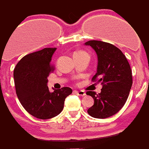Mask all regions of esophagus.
I'll return each mask as SVG.
<instances>
[{
  "instance_id": "obj_1",
  "label": "esophagus",
  "mask_w": 149,
  "mask_h": 149,
  "mask_svg": "<svg viewBox=\"0 0 149 149\" xmlns=\"http://www.w3.org/2000/svg\"><path fill=\"white\" fill-rule=\"evenodd\" d=\"M75 93H77V95L79 96H82V97H84V96L86 95V93L84 92V91H75Z\"/></svg>"
}]
</instances>
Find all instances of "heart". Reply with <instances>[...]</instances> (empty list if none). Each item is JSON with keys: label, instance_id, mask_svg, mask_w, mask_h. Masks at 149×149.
Instances as JSON below:
<instances>
[{"label": "heart", "instance_id": "obj_1", "mask_svg": "<svg viewBox=\"0 0 149 149\" xmlns=\"http://www.w3.org/2000/svg\"><path fill=\"white\" fill-rule=\"evenodd\" d=\"M78 52H83V51H78V52H76L75 53H78Z\"/></svg>", "mask_w": 149, "mask_h": 149}]
</instances>
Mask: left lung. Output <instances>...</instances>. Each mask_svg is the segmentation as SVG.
I'll use <instances>...</instances> for the list:
<instances>
[{
  "instance_id": "left-lung-1",
  "label": "left lung",
  "mask_w": 149,
  "mask_h": 149,
  "mask_svg": "<svg viewBox=\"0 0 149 149\" xmlns=\"http://www.w3.org/2000/svg\"><path fill=\"white\" fill-rule=\"evenodd\" d=\"M97 55V70L92 81L103 85L101 92L87 91L94 100L88 113L95 118H107L117 113L127 101L132 86V72L129 63L118 48L110 43L91 40L85 43Z\"/></svg>"
}]
</instances>
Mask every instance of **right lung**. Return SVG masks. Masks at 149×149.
Masks as SVG:
<instances>
[{
  "mask_svg": "<svg viewBox=\"0 0 149 149\" xmlns=\"http://www.w3.org/2000/svg\"><path fill=\"white\" fill-rule=\"evenodd\" d=\"M56 48H45L24 56L14 70L16 93L20 103L31 115L49 119L61 113L64 101L71 94L70 87L55 90L47 86L48 77L54 70L52 57Z\"/></svg>",
  "mask_w": 149,
  "mask_h": 149,
  "instance_id": "1",
  "label": "right lung"
}]
</instances>
